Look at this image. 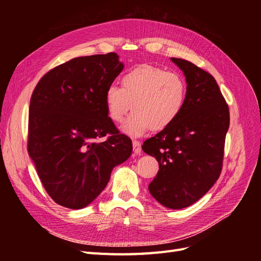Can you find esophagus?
Listing matches in <instances>:
<instances>
[{
	"label": "esophagus",
	"instance_id": "obj_1",
	"mask_svg": "<svg viewBox=\"0 0 261 261\" xmlns=\"http://www.w3.org/2000/svg\"><path fill=\"white\" fill-rule=\"evenodd\" d=\"M133 149H134V152L136 154H140L141 152V144L137 140H134L133 141Z\"/></svg>",
	"mask_w": 261,
	"mask_h": 261
}]
</instances>
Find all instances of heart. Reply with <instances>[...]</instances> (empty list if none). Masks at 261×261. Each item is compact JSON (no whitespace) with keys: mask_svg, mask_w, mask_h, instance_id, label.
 I'll use <instances>...</instances> for the list:
<instances>
[{"mask_svg":"<svg viewBox=\"0 0 261 261\" xmlns=\"http://www.w3.org/2000/svg\"><path fill=\"white\" fill-rule=\"evenodd\" d=\"M122 85L123 88L109 86L105 100L108 115L115 123H122L133 108L136 110L122 127L129 136L140 137L151 128H167L183 111L187 86L177 73L143 64L128 70Z\"/></svg>","mask_w":261,"mask_h":261,"instance_id":"heart-1","label":"heart"}]
</instances>
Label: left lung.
I'll return each instance as SVG.
<instances>
[{
  "label": "left lung",
  "instance_id": "left-lung-1",
  "mask_svg": "<svg viewBox=\"0 0 261 261\" xmlns=\"http://www.w3.org/2000/svg\"><path fill=\"white\" fill-rule=\"evenodd\" d=\"M171 61L185 76V106L174 123L145 141L143 150L159 162L150 194L164 207L181 209L199 200L219 178L230 112L212 75L186 60Z\"/></svg>",
  "mask_w": 261,
  "mask_h": 261
}]
</instances>
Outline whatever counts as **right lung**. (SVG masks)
<instances>
[{"mask_svg":"<svg viewBox=\"0 0 261 261\" xmlns=\"http://www.w3.org/2000/svg\"><path fill=\"white\" fill-rule=\"evenodd\" d=\"M123 68L113 52L75 58L46 73L33 92L28 153L46 193L63 207L90 204L132 154V140L117 130L105 100Z\"/></svg>","mask_w":261,"mask_h":261,"instance_id":"obj_1","label":"right lung"}]
</instances>
